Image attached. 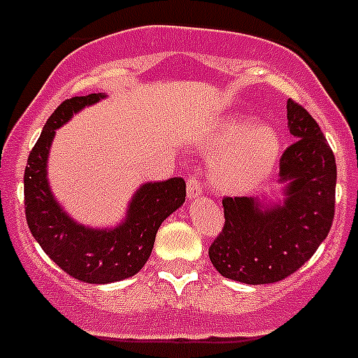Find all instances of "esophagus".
<instances>
[{
    "label": "esophagus",
    "mask_w": 358,
    "mask_h": 358,
    "mask_svg": "<svg viewBox=\"0 0 358 358\" xmlns=\"http://www.w3.org/2000/svg\"><path fill=\"white\" fill-rule=\"evenodd\" d=\"M186 192H188L189 201H195V199H199V196L202 195V185L199 182V179H196L195 173H192V176L188 177V182H186Z\"/></svg>",
    "instance_id": "34e87169"
}]
</instances>
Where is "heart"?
I'll return each mask as SVG.
<instances>
[{
	"label": "heart",
	"mask_w": 358,
	"mask_h": 358,
	"mask_svg": "<svg viewBox=\"0 0 358 358\" xmlns=\"http://www.w3.org/2000/svg\"><path fill=\"white\" fill-rule=\"evenodd\" d=\"M278 149L280 140L271 127H252L247 119L225 120L206 143L208 152H222L213 165L216 188L231 193L254 188L271 172Z\"/></svg>",
	"instance_id": "1"
}]
</instances>
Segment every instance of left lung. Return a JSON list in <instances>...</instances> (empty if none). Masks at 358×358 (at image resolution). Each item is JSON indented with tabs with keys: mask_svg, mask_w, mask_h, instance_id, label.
<instances>
[{
	"mask_svg": "<svg viewBox=\"0 0 358 358\" xmlns=\"http://www.w3.org/2000/svg\"><path fill=\"white\" fill-rule=\"evenodd\" d=\"M287 127L294 142L280 156L282 202L225 196V224L209 247L220 275L243 284H271L303 266L334 222L336 157L309 111L287 99Z\"/></svg>",
	"mask_w": 358,
	"mask_h": 358,
	"instance_id": "left-lung-1",
	"label": "left lung"
}]
</instances>
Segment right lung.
Returning a JSON list of instances; mask_svg holds the SVG:
<instances>
[{"instance_id": "add662e5", "label": "right lung", "mask_w": 358, "mask_h": 358, "mask_svg": "<svg viewBox=\"0 0 358 358\" xmlns=\"http://www.w3.org/2000/svg\"><path fill=\"white\" fill-rule=\"evenodd\" d=\"M104 94L71 97L45 122L24 170V211L28 227L42 250L76 280L110 284L138 273L150 257L159 225L185 202L182 177L145 182L134 193L129 209L117 227L90 229L78 224L52 196L48 182V156L55 133L85 106Z\"/></svg>"}]
</instances>
